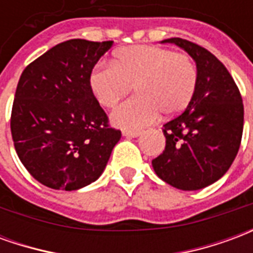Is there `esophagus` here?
Instances as JSON below:
<instances>
[{"instance_id": "obj_1", "label": "esophagus", "mask_w": 253, "mask_h": 253, "mask_svg": "<svg viewBox=\"0 0 253 253\" xmlns=\"http://www.w3.org/2000/svg\"><path fill=\"white\" fill-rule=\"evenodd\" d=\"M123 135L126 138H137L141 135V131H130V130H123Z\"/></svg>"}]
</instances>
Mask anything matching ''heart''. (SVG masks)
<instances>
[{
    "instance_id": "b5f03b06",
    "label": "heart",
    "mask_w": 253,
    "mask_h": 253,
    "mask_svg": "<svg viewBox=\"0 0 253 253\" xmlns=\"http://www.w3.org/2000/svg\"><path fill=\"white\" fill-rule=\"evenodd\" d=\"M134 85L138 96L112 114V122L125 128L146 126L160 111L173 116L186 110L198 86V70L187 54L137 44L119 50L112 63H99L89 74V88L105 108H114Z\"/></svg>"
}]
</instances>
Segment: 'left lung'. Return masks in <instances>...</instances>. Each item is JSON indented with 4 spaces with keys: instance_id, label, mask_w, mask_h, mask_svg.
Segmentation results:
<instances>
[{
    "instance_id": "left-lung-1",
    "label": "left lung",
    "mask_w": 253,
    "mask_h": 253,
    "mask_svg": "<svg viewBox=\"0 0 253 253\" xmlns=\"http://www.w3.org/2000/svg\"><path fill=\"white\" fill-rule=\"evenodd\" d=\"M163 42L175 43L195 61L198 86L186 110L164 125L165 150L152 165L172 187L201 190L221 179L237 156L243 99L228 69L206 48L180 38Z\"/></svg>"
}]
</instances>
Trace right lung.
Instances as JSON below:
<instances>
[{"mask_svg": "<svg viewBox=\"0 0 253 253\" xmlns=\"http://www.w3.org/2000/svg\"><path fill=\"white\" fill-rule=\"evenodd\" d=\"M111 46L66 41L21 73L10 131L20 161L43 186L74 191L93 183L121 139L89 88V74Z\"/></svg>", "mask_w": 253, "mask_h": 253, "instance_id": "add662e5", "label": "right lung"}]
</instances>
